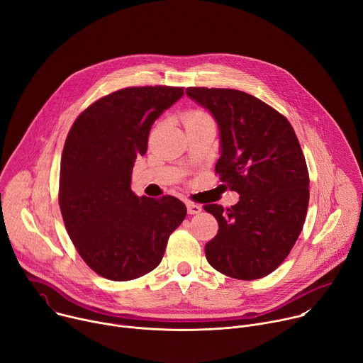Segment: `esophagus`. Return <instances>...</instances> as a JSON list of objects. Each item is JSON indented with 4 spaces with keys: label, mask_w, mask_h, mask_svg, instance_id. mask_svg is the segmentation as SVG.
I'll use <instances>...</instances> for the list:
<instances>
[{
    "label": "esophagus",
    "mask_w": 363,
    "mask_h": 363,
    "mask_svg": "<svg viewBox=\"0 0 363 363\" xmlns=\"http://www.w3.org/2000/svg\"><path fill=\"white\" fill-rule=\"evenodd\" d=\"M186 210H188V214L194 216V214H199L202 211V206L198 203H194V202H186Z\"/></svg>",
    "instance_id": "1"
}]
</instances>
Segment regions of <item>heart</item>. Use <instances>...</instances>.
Masks as SVG:
<instances>
[{"label":"heart","mask_w":363,"mask_h":363,"mask_svg":"<svg viewBox=\"0 0 363 363\" xmlns=\"http://www.w3.org/2000/svg\"><path fill=\"white\" fill-rule=\"evenodd\" d=\"M205 119H210L206 115H203L202 112H191L186 115L185 118V125L191 123V122H199V121H205Z\"/></svg>","instance_id":"1"}]
</instances>
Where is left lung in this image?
Masks as SVG:
<instances>
[{
  "instance_id": "obj_1",
  "label": "left lung",
  "mask_w": 363,
  "mask_h": 363,
  "mask_svg": "<svg viewBox=\"0 0 363 363\" xmlns=\"http://www.w3.org/2000/svg\"><path fill=\"white\" fill-rule=\"evenodd\" d=\"M220 130L216 172L240 194L231 208H203L218 221L205 257L220 273L255 280L274 272L303 228L308 205V174L289 121L264 101L234 89L188 87Z\"/></svg>"
}]
</instances>
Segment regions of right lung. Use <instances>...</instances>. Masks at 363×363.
Instances as JSON below:
<instances>
[{
  "mask_svg": "<svg viewBox=\"0 0 363 363\" xmlns=\"http://www.w3.org/2000/svg\"><path fill=\"white\" fill-rule=\"evenodd\" d=\"M184 96L182 87H128L94 101L73 123L62 155L59 202L66 230L99 276L128 281L161 263L186 206L175 196L130 189L149 130Z\"/></svg>",
  "mask_w": 363,
  "mask_h": 363,
  "instance_id": "add662e5",
  "label": "right lung"
}]
</instances>
